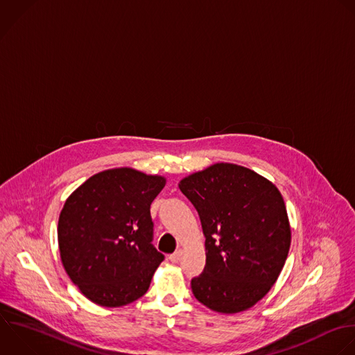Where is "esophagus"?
Segmentation results:
<instances>
[{"instance_id": "esophagus-1", "label": "esophagus", "mask_w": 355, "mask_h": 355, "mask_svg": "<svg viewBox=\"0 0 355 355\" xmlns=\"http://www.w3.org/2000/svg\"><path fill=\"white\" fill-rule=\"evenodd\" d=\"M181 258H182V251L181 250H178V251H175L174 254H171L170 257H168V259H170V262H173V263H178L180 261H181Z\"/></svg>"}]
</instances>
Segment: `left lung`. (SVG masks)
<instances>
[{"instance_id": "1", "label": "left lung", "mask_w": 355, "mask_h": 355, "mask_svg": "<svg viewBox=\"0 0 355 355\" xmlns=\"http://www.w3.org/2000/svg\"><path fill=\"white\" fill-rule=\"evenodd\" d=\"M178 187L206 239L205 269L191 280L195 298L220 313L254 306L276 283L290 250L282 193L258 173L230 163L191 174Z\"/></svg>"}]
</instances>
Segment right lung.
Returning a JSON list of instances; mask_svg holds the SVG:
<instances>
[{"label":"right lung","mask_w":355,"mask_h":355,"mask_svg":"<svg viewBox=\"0 0 355 355\" xmlns=\"http://www.w3.org/2000/svg\"><path fill=\"white\" fill-rule=\"evenodd\" d=\"M166 178L111 168L86 180L65 200L58 247L65 272L92 302L115 308L141 298L164 261L152 244L150 205Z\"/></svg>","instance_id":"add662e5"}]
</instances>
